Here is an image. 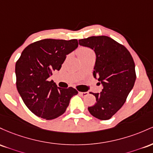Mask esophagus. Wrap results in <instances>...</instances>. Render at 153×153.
<instances>
[{
    "label": "esophagus",
    "mask_w": 153,
    "mask_h": 153,
    "mask_svg": "<svg viewBox=\"0 0 153 153\" xmlns=\"http://www.w3.org/2000/svg\"><path fill=\"white\" fill-rule=\"evenodd\" d=\"M79 95L82 96V97H85V96H87V95H88V92H79Z\"/></svg>",
    "instance_id": "34e87169"
}]
</instances>
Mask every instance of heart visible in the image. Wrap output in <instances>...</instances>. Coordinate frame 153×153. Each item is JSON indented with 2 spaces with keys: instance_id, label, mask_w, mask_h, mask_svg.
Wrapping results in <instances>:
<instances>
[{
  "instance_id": "heart-1",
  "label": "heart",
  "mask_w": 153,
  "mask_h": 153,
  "mask_svg": "<svg viewBox=\"0 0 153 153\" xmlns=\"http://www.w3.org/2000/svg\"><path fill=\"white\" fill-rule=\"evenodd\" d=\"M78 55L80 58L86 57V56H91V55H95V53L90 48L82 47L78 50Z\"/></svg>"
}]
</instances>
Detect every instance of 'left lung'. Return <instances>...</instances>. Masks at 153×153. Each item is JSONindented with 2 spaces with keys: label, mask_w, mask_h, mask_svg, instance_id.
Returning a JSON list of instances; mask_svg holds the SVG:
<instances>
[{
  "label": "left lung",
  "mask_w": 153,
  "mask_h": 153,
  "mask_svg": "<svg viewBox=\"0 0 153 153\" xmlns=\"http://www.w3.org/2000/svg\"><path fill=\"white\" fill-rule=\"evenodd\" d=\"M79 42L95 51L93 75L103 88L100 93L92 92L97 102L88 111L100 120H108L122 107L134 85L133 58L124 45L108 36H92Z\"/></svg>",
  "instance_id": "8db88e82"
}]
</instances>
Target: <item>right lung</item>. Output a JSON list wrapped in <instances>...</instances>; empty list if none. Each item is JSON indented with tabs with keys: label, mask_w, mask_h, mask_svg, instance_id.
Returning <instances> with one entry per match:
<instances>
[{
	"label": "right lung",
	"mask_w": 153,
	"mask_h": 153,
	"mask_svg": "<svg viewBox=\"0 0 153 153\" xmlns=\"http://www.w3.org/2000/svg\"><path fill=\"white\" fill-rule=\"evenodd\" d=\"M78 40L44 39L22 51L15 66L16 87L24 102L34 114L52 120L64 114L70 100L78 94L70 87L61 88L48 78L59 71L66 56L78 47Z\"/></svg>",
	"instance_id": "right-lung-1"
}]
</instances>
